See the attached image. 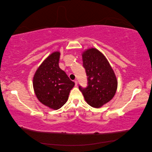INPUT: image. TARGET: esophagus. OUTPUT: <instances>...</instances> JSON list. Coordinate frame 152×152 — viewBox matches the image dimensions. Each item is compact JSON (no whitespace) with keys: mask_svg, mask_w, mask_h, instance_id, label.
Masks as SVG:
<instances>
[{"mask_svg":"<svg viewBox=\"0 0 152 152\" xmlns=\"http://www.w3.org/2000/svg\"><path fill=\"white\" fill-rule=\"evenodd\" d=\"M74 82H75V86H77V84H78V81H77V80H75Z\"/></svg>","mask_w":152,"mask_h":152,"instance_id":"34e87169","label":"esophagus"}]
</instances>
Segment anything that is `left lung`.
<instances>
[{
	"instance_id": "8db88e82",
	"label": "left lung",
	"mask_w": 152,
	"mask_h": 152,
	"mask_svg": "<svg viewBox=\"0 0 152 152\" xmlns=\"http://www.w3.org/2000/svg\"><path fill=\"white\" fill-rule=\"evenodd\" d=\"M88 86H79L86 102L93 108H100L109 102L116 93L118 81L104 55L97 49L89 48L82 53Z\"/></svg>"
}]
</instances>
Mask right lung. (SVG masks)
I'll use <instances>...</instances> for the list:
<instances>
[{
	"instance_id": "right-lung-1",
	"label": "right lung",
	"mask_w": 152,
	"mask_h": 152,
	"mask_svg": "<svg viewBox=\"0 0 152 152\" xmlns=\"http://www.w3.org/2000/svg\"><path fill=\"white\" fill-rule=\"evenodd\" d=\"M60 52L54 51L45 58L33 78L35 94L39 102L53 110H58L66 103L75 86L59 66Z\"/></svg>"
}]
</instances>
